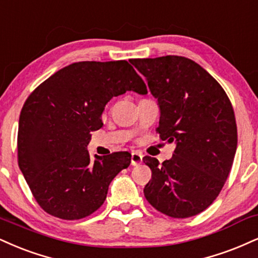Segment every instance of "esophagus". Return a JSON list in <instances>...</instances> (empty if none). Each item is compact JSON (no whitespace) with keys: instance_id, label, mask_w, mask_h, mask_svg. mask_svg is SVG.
I'll use <instances>...</instances> for the list:
<instances>
[{"instance_id":"esophagus-1","label":"esophagus","mask_w":258,"mask_h":258,"mask_svg":"<svg viewBox=\"0 0 258 258\" xmlns=\"http://www.w3.org/2000/svg\"><path fill=\"white\" fill-rule=\"evenodd\" d=\"M142 161H143V155L139 153V151H133L131 156L132 166H138V164L142 163Z\"/></svg>"}]
</instances>
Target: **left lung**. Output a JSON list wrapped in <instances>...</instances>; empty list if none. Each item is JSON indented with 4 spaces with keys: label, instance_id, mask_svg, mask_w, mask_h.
<instances>
[{
    "label": "left lung",
    "instance_id": "8db88e82",
    "mask_svg": "<svg viewBox=\"0 0 258 258\" xmlns=\"http://www.w3.org/2000/svg\"><path fill=\"white\" fill-rule=\"evenodd\" d=\"M157 99V132L174 143L172 159L143 161L151 180L144 196L159 212L185 219L206 210L219 196L233 164L238 136L234 111L225 90L195 61L167 55L132 58Z\"/></svg>",
    "mask_w": 258,
    "mask_h": 258
}]
</instances>
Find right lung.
<instances>
[{"label": "right lung", "mask_w": 258, "mask_h": 258, "mask_svg": "<svg viewBox=\"0 0 258 258\" xmlns=\"http://www.w3.org/2000/svg\"><path fill=\"white\" fill-rule=\"evenodd\" d=\"M126 91L147 95L125 60L68 64L43 82L25 102L19 119L18 162L42 209L63 220L89 216L104 203L108 187L131 163L127 151L107 156L88 151L102 113Z\"/></svg>", "instance_id": "right-lung-1"}]
</instances>
